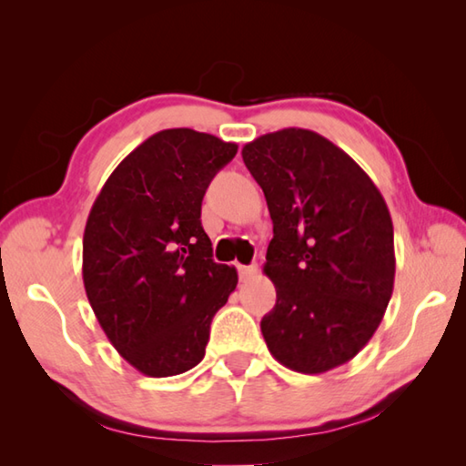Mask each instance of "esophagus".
Returning <instances> with one entry per match:
<instances>
[{
	"label": "esophagus",
	"instance_id": "esophagus-1",
	"mask_svg": "<svg viewBox=\"0 0 466 466\" xmlns=\"http://www.w3.org/2000/svg\"><path fill=\"white\" fill-rule=\"evenodd\" d=\"M238 272H240V280H250V279H254L256 274H258V266H256V264L238 266Z\"/></svg>",
	"mask_w": 466,
	"mask_h": 466
}]
</instances>
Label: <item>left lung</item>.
I'll return each instance as SVG.
<instances>
[{
    "label": "left lung",
    "mask_w": 466,
    "mask_h": 466,
    "mask_svg": "<svg viewBox=\"0 0 466 466\" xmlns=\"http://www.w3.org/2000/svg\"><path fill=\"white\" fill-rule=\"evenodd\" d=\"M274 238L264 272L276 304L260 322L286 369L320 374L372 339L394 286V232L379 187L320 134L286 127L242 147Z\"/></svg>",
    "instance_id": "1"
}]
</instances>
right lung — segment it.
I'll return each mask as SVG.
<instances>
[{
  "label": "right lung",
  "instance_id": "1",
  "mask_svg": "<svg viewBox=\"0 0 466 466\" xmlns=\"http://www.w3.org/2000/svg\"><path fill=\"white\" fill-rule=\"evenodd\" d=\"M238 146L190 127L127 154L87 216L84 286L97 322L134 369L176 376L204 359L214 314L238 284L212 258L202 200Z\"/></svg>",
  "mask_w": 466,
  "mask_h": 466
}]
</instances>
